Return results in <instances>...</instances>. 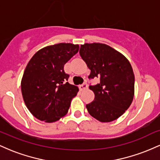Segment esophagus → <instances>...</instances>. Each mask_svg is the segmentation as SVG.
Returning <instances> with one entry per match:
<instances>
[{
	"label": "esophagus",
	"mask_w": 160,
	"mask_h": 160,
	"mask_svg": "<svg viewBox=\"0 0 160 160\" xmlns=\"http://www.w3.org/2000/svg\"><path fill=\"white\" fill-rule=\"evenodd\" d=\"M79 88H80V91L85 90V89H87V88H88L87 83H86V82H84V83H82V85H80V86H79Z\"/></svg>",
	"instance_id": "1"
}]
</instances>
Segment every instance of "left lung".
Returning a JSON list of instances; mask_svg holds the SVG:
<instances>
[{"instance_id": "1", "label": "left lung", "mask_w": 160, "mask_h": 160, "mask_svg": "<svg viewBox=\"0 0 160 160\" xmlns=\"http://www.w3.org/2000/svg\"><path fill=\"white\" fill-rule=\"evenodd\" d=\"M80 55L91 70L88 78L100 80L96 85L89 86L95 98L86 105L88 112L100 122L117 120L133 100L135 76L129 62L118 51L104 43L81 45Z\"/></svg>"}]
</instances>
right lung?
Returning a JSON list of instances; mask_svg holds the SVG:
<instances>
[{"mask_svg":"<svg viewBox=\"0 0 160 160\" xmlns=\"http://www.w3.org/2000/svg\"><path fill=\"white\" fill-rule=\"evenodd\" d=\"M79 50V45L58 43L38 51L26 66L21 82L25 105L38 120L56 122L68 111L79 89L68 81L64 65Z\"/></svg>","mask_w":160,"mask_h":160,"instance_id":"1","label":"right lung"}]
</instances>
